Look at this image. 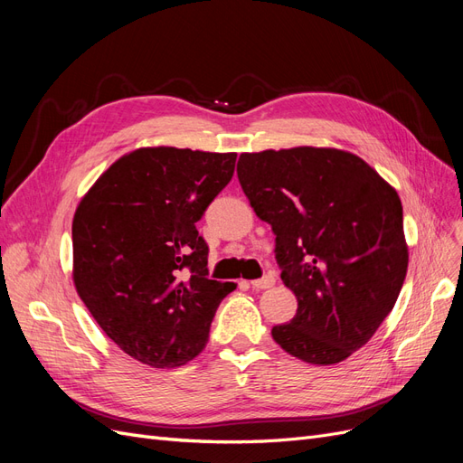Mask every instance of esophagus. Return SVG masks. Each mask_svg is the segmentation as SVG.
<instances>
[{
	"instance_id": "34e87169",
	"label": "esophagus",
	"mask_w": 463,
	"mask_h": 463,
	"mask_svg": "<svg viewBox=\"0 0 463 463\" xmlns=\"http://www.w3.org/2000/svg\"><path fill=\"white\" fill-rule=\"evenodd\" d=\"M274 284H276V276L274 274H266V276H262L259 279H253V282H250V286H253L255 289H269Z\"/></svg>"
}]
</instances>
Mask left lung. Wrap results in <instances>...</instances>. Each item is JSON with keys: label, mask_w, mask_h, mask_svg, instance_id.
<instances>
[{"label": "left lung", "mask_w": 463, "mask_h": 463, "mask_svg": "<svg viewBox=\"0 0 463 463\" xmlns=\"http://www.w3.org/2000/svg\"><path fill=\"white\" fill-rule=\"evenodd\" d=\"M237 177L272 226L282 282L298 298L274 342L311 365L347 359L394 309L408 272L396 189L355 154L325 146L243 152Z\"/></svg>", "instance_id": "obj_1"}]
</instances>
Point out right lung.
<instances>
[{"label":"right lung","mask_w":463,"mask_h":463,"mask_svg":"<svg viewBox=\"0 0 463 463\" xmlns=\"http://www.w3.org/2000/svg\"><path fill=\"white\" fill-rule=\"evenodd\" d=\"M235 152L145 146L96 179L73 216V284L121 352L154 369L197 357L233 282L208 279L197 232Z\"/></svg>","instance_id":"1"}]
</instances>
